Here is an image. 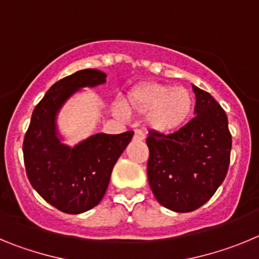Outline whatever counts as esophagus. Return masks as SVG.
<instances>
[{
	"instance_id": "obj_1",
	"label": "esophagus",
	"mask_w": 259,
	"mask_h": 259,
	"mask_svg": "<svg viewBox=\"0 0 259 259\" xmlns=\"http://www.w3.org/2000/svg\"><path fill=\"white\" fill-rule=\"evenodd\" d=\"M135 140L137 141H143L145 139V135H144L143 131H135Z\"/></svg>"
}]
</instances>
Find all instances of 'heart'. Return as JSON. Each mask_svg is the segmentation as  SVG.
<instances>
[{"instance_id": "b5f03b06", "label": "heart", "mask_w": 259, "mask_h": 259, "mask_svg": "<svg viewBox=\"0 0 259 259\" xmlns=\"http://www.w3.org/2000/svg\"><path fill=\"white\" fill-rule=\"evenodd\" d=\"M128 106L137 114H146V125L153 132L168 135L179 131L189 120L194 96L183 87L152 83L132 91L128 96ZM114 111L119 116L125 115L120 105H115Z\"/></svg>"}]
</instances>
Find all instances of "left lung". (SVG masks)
I'll use <instances>...</instances> for the list:
<instances>
[{
  "mask_svg": "<svg viewBox=\"0 0 259 259\" xmlns=\"http://www.w3.org/2000/svg\"><path fill=\"white\" fill-rule=\"evenodd\" d=\"M192 88L196 116L174 134L150 131L146 139L150 188L175 212L193 211L211 198L226 178L232 146L224 110L210 93Z\"/></svg>",
  "mask_w": 259,
  "mask_h": 259,
  "instance_id": "1",
  "label": "left lung"
}]
</instances>
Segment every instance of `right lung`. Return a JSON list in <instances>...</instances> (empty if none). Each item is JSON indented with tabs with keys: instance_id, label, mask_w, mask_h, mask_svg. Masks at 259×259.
Segmentation results:
<instances>
[{
	"instance_id": "obj_1",
	"label": "right lung",
	"mask_w": 259,
	"mask_h": 259,
	"mask_svg": "<svg viewBox=\"0 0 259 259\" xmlns=\"http://www.w3.org/2000/svg\"><path fill=\"white\" fill-rule=\"evenodd\" d=\"M106 83V74L85 68L57 81L35 107L23 143L27 176L36 192L52 206L67 214H81L97 206L118 158L134 131L96 134L70 146L59 132L58 114L84 88Z\"/></svg>"
}]
</instances>
